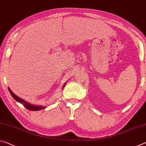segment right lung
<instances>
[{
    "label": "right lung",
    "instance_id": "right-lung-1",
    "mask_svg": "<svg viewBox=\"0 0 146 146\" xmlns=\"http://www.w3.org/2000/svg\"><path fill=\"white\" fill-rule=\"evenodd\" d=\"M66 82H65L64 86H63V88H64V87L66 86ZM8 90H9V92L10 93V94L12 95V96L16 100L17 102H19V103L22 104L23 106H24L25 108H27V110H31V111H38V110H42V109H44L46 108V106L32 105V104L28 103L27 102H25V100H23V99H21V98H19L18 96H17L15 94L12 90H10V88H8Z\"/></svg>",
    "mask_w": 146,
    "mask_h": 146
}]
</instances>
